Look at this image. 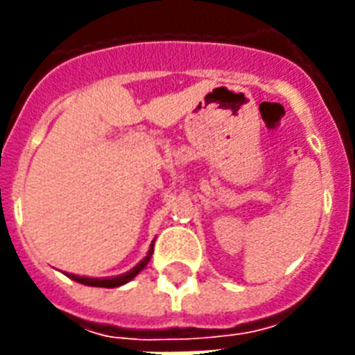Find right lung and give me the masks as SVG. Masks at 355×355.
Instances as JSON below:
<instances>
[{
	"instance_id": "1",
	"label": "right lung",
	"mask_w": 355,
	"mask_h": 355,
	"mask_svg": "<svg viewBox=\"0 0 355 355\" xmlns=\"http://www.w3.org/2000/svg\"><path fill=\"white\" fill-rule=\"evenodd\" d=\"M155 245V243H153ZM153 245H150L149 252H147V256H145L141 261H139L134 269H130L128 272H125V275H119V276H114V278H86V276H77V275H68L71 280L79 282V284H85V286H92V287H118V286H123V284H127V282H130L134 278V276L138 275L139 270L145 269V265L149 263L150 256H153Z\"/></svg>"
}]
</instances>
